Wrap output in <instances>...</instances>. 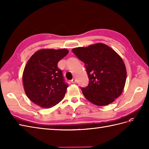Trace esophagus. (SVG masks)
Returning a JSON list of instances; mask_svg holds the SVG:
<instances>
[{
	"label": "esophagus",
	"mask_w": 149,
	"mask_h": 149,
	"mask_svg": "<svg viewBox=\"0 0 149 149\" xmlns=\"http://www.w3.org/2000/svg\"><path fill=\"white\" fill-rule=\"evenodd\" d=\"M76 81H77V80L76 79H75V78H74V79H73L71 81V82H72V83H76Z\"/></svg>",
	"instance_id": "esophagus-1"
}]
</instances>
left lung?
Returning <instances> with one entry per match:
<instances>
[{"label":"left lung","instance_id":"1","mask_svg":"<svg viewBox=\"0 0 149 149\" xmlns=\"http://www.w3.org/2000/svg\"><path fill=\"white\" fill-rule=\"evenodd\" d=\"M72 50L86 66L89 84L81 88L85 98L100 106L114 102L122 94L127 77L121 57L102 43Z\"/></svg>","mask_w":149,"mask_h":149}]
</instances>
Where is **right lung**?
<instances>
[{
    "label": "right lung",
    "mask_w": 149,
    "mask_h": 149,
    "mask_svg": "<svg viewBox=\"0 0 149 149\" xmlns=\"http://www.w3.org/2000/svg\"><path fill=\"white\" fill-rule=\"evenodd\" d=\"M68 54L66 49H44L31 57L22 75L27 97L43 108H50L63 100L68 86L58 63Z\"/></svg>",
    "instance_id": "right-lung-1"
}]
</instances>
